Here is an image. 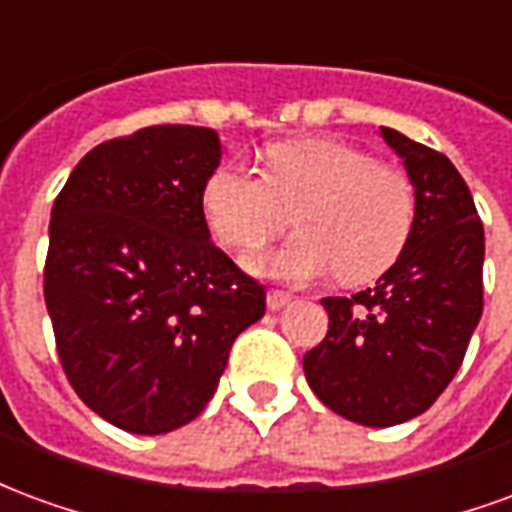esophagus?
Returning <instances> with one entry per match:
<instances>
[{"label": "esophagus", "instance_id": "34e87169", "mask_svg": "<svg viewBox=\"0 0 512 512\" xmlns=\"http://www.w3.org/2000/svg\"><path fill=\"white\" fill-rule=\"evenodd\" d=\"M290 299H293V296L285 293V290H268V296H266L268 310H282V307H288Z\"/></svg>", "mask_w": 512, "mask_h": 512}]
</instances>
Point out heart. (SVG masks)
<instances>
[{"instance_id": "obj_1", "label": "heart", "mask_w": 512, "mask_h": 512, "mask_svg": "<svg viewBox=\"0 0 512 512\" xmlns=\"http://www.w3.org/2000/svg\"><path fill=\"white\" fill-rule=\"evenodd\" d=\"M202 213L211 233L238 252H255L288 230L293 213L299 235L252 266L288 282L334 271L343 285H365L403 255L417 191L403 167L318 136L271 145L263 172L219 164L202 186Z\"/></svg>"}]
</instances>
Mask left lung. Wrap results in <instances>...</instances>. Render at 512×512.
I'll list each match as a JSON object with an SVG mask.
<instances>
[{"mask_svg": "<svg viewBox=\"0 0 512 512\" xmlns=\"http://www.w3.org/2000/svg\"><path fill=\"white\" fill-rule=\"evenodd\" d=\"M417 191V222L376 288L329 296V332L304 354L334 414L389 428L428 411L461 367L483 315L485 235L472 191L439 150L381 126Z\"/></svg>", "mask_w": 512, "mask_h": 512, "instance_id": "1", "label": "left lung"}]
</instances>
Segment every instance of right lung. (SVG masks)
Masks as SVG:
<instances>
[{"mask_svg": "<svg viewBox=\"0 0 512 512\" xmlns=\"http://www.w3.org/2000/svg\"><path fill=\"white\" fill-rule=\"evenodd\" d=\"M213 128L150 126L93 147L54 200L43 296L60 365L98 417L158 436L200 414L266 290L211 241Z\"/></svg>", "mask_w": 512, "mask_h": 512, "instance_id": "add662e5", "label": "right lung"}]
</instances>
